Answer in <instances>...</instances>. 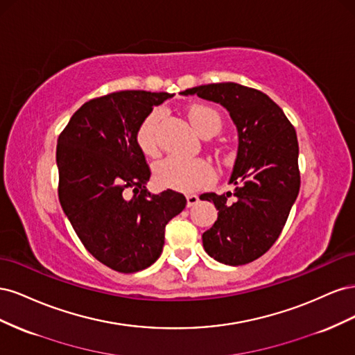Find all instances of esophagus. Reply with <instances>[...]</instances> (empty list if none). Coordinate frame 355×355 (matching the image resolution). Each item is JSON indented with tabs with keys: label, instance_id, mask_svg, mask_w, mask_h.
I'll return each instance as SVG.
<instances>
[{
	"label": "esophagus",
	"instance_id": "obj_1",
	"mask_svg": "<svg viewBox=\"0 0 355 355\" xmlns=\"http://www.w3.org/2000/svg\"><path fill=\"white\" fill-rule=\"evenodd\" d=\"M198 196H196V194H188L187 196V206L188 207H192V206H196V204L198 202Z\"/></svg>",
	"mask_w": 355,
	"mask_h": 355
}]
</instances>
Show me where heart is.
I'll return each instance as SVG.
<instances>
[{
	"instance_id": "1",
	"label": "heart",
	"mask_w": 355,
	"mask_h": 355,
	"mask_svg": "<svg viewBox=\"0 0 355 355\" xmlns=\"http://www.w3.org/2000/svg\"><path fill=\"white\" fill-rule=\"evenodd\" d=\"M191 124L201 136H213L220 130V115L210 106L194 105L188 110ZM161 118L158 108L149 112L136 130V144L145 155H155L158 151L157 127ZM157 184L171 189L192 191L211 180L213 171L202 158H184L168 155L154 166Z\"/></svg>"
}]
</instances>
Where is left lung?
Listing matches in <instances>:
<instances>
[{"label": "left lung", "mask_w": 355, "mask_h": 355, "mask_svg": "<svg viewBox=\"0 0 355 355\" xmlns=\"http://www.w3.org/2000/svg\"><path fill=\"white\" fill-rule=\"evenodd\" d=\"M182 94L220 103L237 125L239 151L230 179L235 191L200 197L219 210L218 220L202 234V245L220 263H250L280 237L299 194L295 127L265 93L237 83L198 85Z\"/></svg>", "instance_id": "8db88e82"}]
</instances>
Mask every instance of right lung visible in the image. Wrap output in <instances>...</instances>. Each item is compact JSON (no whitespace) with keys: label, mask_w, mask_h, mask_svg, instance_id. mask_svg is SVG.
<instances>
[{"label":"right lung","mask_w":355,"mask_h":355,"mask_svg":"<svg viewBox=\"0 0 355 355\" xmlns=\"http://www.w3.org/2000/svg\"><path fill=\"white\" fill-rule=\"evenodd\" d=\"M168 93L115 92L85 102L58 139L59 201L92 256L118 272L151 266L164 231L187 206L176 191L146 189L151 170L136 130Z\"/></svg>","instance_id":"1"}]
</instances>
